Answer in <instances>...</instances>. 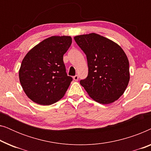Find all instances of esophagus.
<instances>
[{"label":"esophagus","mask_w":151,"mask_h":151,"mask_svg":"<svg viewBox=\"0 0 151 151\" xmlns=\"http://www.w3.org/2000/svg\"><path fill=\"white\" fill-rule=\"evenodd\" d=\"M73 78L74 80H76V81H77V80H78V75L74 76L73 77Z\"/></svg>","instance_id":"1"}]
</instances>
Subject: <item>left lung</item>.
I'll return each instance as SVG.
<instances>
[{
  "label": "left lung",
  "mask_w": 151,
  "mask_h": 151,
  "mask_svg": "<svg viewBox=\"0 0 151 151\" xmlns=\"http://www.w3.org/2000/svg\"><path fill=\"white\" fill-rule=\"evenodd\" d=\"M87 59L88 76L80 83L100 104H110L125 91L130 79L129 63L123 49L112 40L92 34L74 37Z\"/></svg>",
  "instance_id": "left-lung-1"
}]
</instances>
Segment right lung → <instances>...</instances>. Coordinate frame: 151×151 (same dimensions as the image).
<instances>
[{"instance_id":"right-lung-1","label":"right lung","mask_w":151,"mask_h":151,"mask_svg":"<svg viewBox=\"0 0 151 151\" xmlns=\"http://www.w3.org/2000/svg\"><path fill=\"white\" fill-rule=\"evenodd\" d=\"M71 42L70 36H51L24 56L19 79L24 93L33 102L50 105L65 94L73 78L67 76L63 55Z\"/></svg>"}]
</instances>
